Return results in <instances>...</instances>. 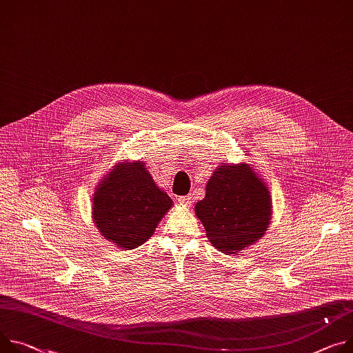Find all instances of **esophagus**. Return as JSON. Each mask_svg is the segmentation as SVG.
Listing matches in <instances>:
<instances>
[{"mask_svg": "<svg viewBox=\"0 0 353 353\" xmlns=\"http://www.w3.org/2000/svg\"><path fill=\"white\" fill-rule=\"evenodd\" d=\"M179 201L184 205H190L191 203H193L191 201V196H181V197H179Z\"/></svg>", "mask_w": 353, "mask_h": 353, "instance_id": "34e87169", "label": "esophagus"}]
</instances>
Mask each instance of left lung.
<instances>
[{
    "instance_id": "8db88e82",
    "label": "left lung",
    "mask_w": 353,
    "mask_h": 353,
    "mask_svg": "<svg viewBox=\"0 0 353 353\" xmlns=\"http://www.w3.org/2000/svg\"><path fill=\"white\" fill-rule=\"evenodd\" d=\"M205 190L196 214L219 252L236 254L265 235L272 215L270 194L249 165L219 166Z\"/></svg>"
}]
</instances>
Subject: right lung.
<instances>
[{"instance_id":"right-lung-1","label":"right lung","mask_w":353,"mask_h":353,"mask_svg":"<svg viewBox=\"0 0 353 353\" xmlns=\"http://www.w3.org/2000/svg\"><path fill=\"white\" fill-rule=\"evenodd\" d=\"M172 199L159 190L142 162L122 163L103 180L92 199V218L101 235L135 249L153 235Z\"/></svg>"}]
</instances>
